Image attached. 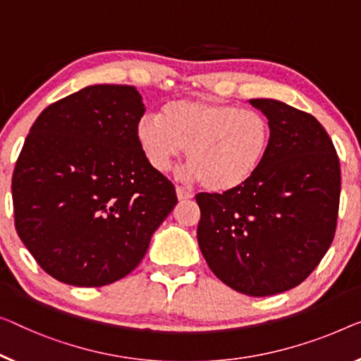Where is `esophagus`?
<instances>
[{
	"label": "esophagus",
	"mask_w": 361,
	"mask_h": 361,
	"mask_svg": "<svg viewBox=\"0 0 361 361\" xmlns=\"http://www.w3.org/2000/svg\"><path fill=\"white\" fill-rule=\"evenodd\" d=\"M176 196H178L180 201H186V199L195 197V192L191 190H186V188L183 186H176Z\"/></svg>",
	"instance_id": "obj_1"
}]
</instances>
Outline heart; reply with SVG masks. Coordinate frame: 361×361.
<instances>
[{"instance_id": "b5f03b06", "label": "heart", "mask_w": 361, "mask_h": 361, "mask_svg": "<svg viewBox=\"0 0 361 361\" xmlns=\"http://www.w3.org/2000/svg\"><path fill=\"white\" fill-rule=\"evenodd\" d=\"M136 137L147 162L169 171L186 149L188 175L209 191L238 190L267 157L272 128L259 111L211 99H183L164 106L162 116L146 113Z\"/></svg>"}]
</instances>
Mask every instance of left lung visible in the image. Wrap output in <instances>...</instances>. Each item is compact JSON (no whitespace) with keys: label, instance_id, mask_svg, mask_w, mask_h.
Wrapping results in <instances>:
<instances>
[{"label":"left lung","instance_id":"1","mask_svg":"<svg viewBox=\"0 0 361 361\" xmlns=\"http://www.w3.org/2000/svg\"><path fill=\"white\" fill-rule=\"evenodd\" d=\"M250 104L271 123L267 157L238 190L196 195L197 243L225 285L250 297H269L306 281L329 250L341 164L313 115L272 99Z\"/></svg>","mask_w":361,"mask_h":361}]
</instances>
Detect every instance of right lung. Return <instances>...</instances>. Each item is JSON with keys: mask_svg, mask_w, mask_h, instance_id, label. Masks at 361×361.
<instances>
[{"mask_svg": "<svg viewBox=\"0 0 361 361\" xmlns=\"http://www.w3.org/2000/svg\"><path fill=\"white\" fill-rule=\"evenodd\" d=\"M146 106L133 85H89L48 105L13 173L14 225L56 281L102 287L137 267L178 202L136 137Z\"/></svg>", "mask_w": 361, "mask_h": 361, "instance_id": "1", "label": "right lung"}]
</instances>
